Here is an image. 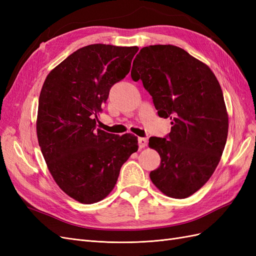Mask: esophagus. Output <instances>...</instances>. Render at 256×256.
Masks as SVG:
<instances>
[{
  "label": "esophagus",
  "instance_id": "1",
  "mask_svg": "<svg viewBox=\"0 0 256 256\" xmlns=\"http://www.w3.org/2000/svg\"><path fill=\"white\" fill-rule=\"evenodd\" d=\"M138 147L140 148H143V147H145L147 145V138H138Z\"/></svg>",
  "mask_w": 256,
  "mask_h": 256
}]
</instances>
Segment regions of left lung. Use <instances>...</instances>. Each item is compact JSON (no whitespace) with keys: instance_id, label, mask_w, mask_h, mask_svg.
<instances>
[{"instance_id":"left-lung-1","label":"left lung","mask_w":256,"mask_h":256,"mask_svg":"<svg viewBox=\"0 0 256 256\" xmlns=\"http://www.w3.org/2000/svg\"><path fill=\"white\" fill-rule=\"evenodd\" d=\"M131 78L141 80L160 118L172 120L166 138H150L161 162L152 184L173 198L200 190L218 166L228 132V115L214 74L203 62L172 44L144 47Z\"/></svg>"}]
</instances>
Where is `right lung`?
<instances>
[{
    "label": "right lung",
    "instance_id": "obj_1",
    "mask_svg": "<svg viewBox=\"0 0 256 256\" xmlns=\"http://www.w3.org/2000/svg\"><path fill=\"white\" fill-rule=\"evenodd\" d=\"M138 47L95 44L53 68L38 102L36 132L49 171L67 196L82 204L104 200L122 166L138 150V138L97 129L110 88L130 72Z\"/></svg>",
    "mask_w": 256,
    "mask_h": 256
}]
</instances>
